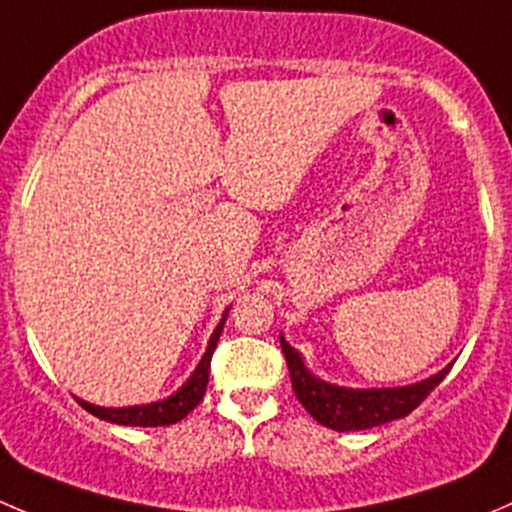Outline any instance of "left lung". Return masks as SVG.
<instances>
[{
    "mask_svg": "<svg viewBox=\"0 0 512 512\" xmlns=\"http://www.w3.org/2000/svg\"><path fill=\"white\" fill-rule=\"evenodd\" d=\"M280 345L282 352H285L287 370H290L292 390H295L302 408L320 425L340 430V433L377 428V425H385L390 420L405 418L438 388L443 377L450 372L448 365L438 375L428 377L423 382H415V385H405V388H337V385H330V382L312 375L305 367V362H302L300 352L290 347V342L282 335Z\"/></svg>",
    "mask_w": 512,
    "mask_h": 512,
    "instance_id": "obj_1",
    "label": "left lung"
}]
</instances>
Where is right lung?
<instances>
[{
	"instance_id": "add662e5",
	"label": "right lung",
	"mask_w": 512,
	"mask_h": 512,
	"mask_svg": "<svg viewBox=\"0 0 512 512\" xmlns=\"http://www.w3.org/2000/svg\"><path fill=\"white\" fill-rule=\"evenodd\" d=\"M227 312L222 315L220 325L215 327L212 332L210 342H207V352L202 355L200 365L195 367V372L190 375V380L177 390L175 395L165 400H157V403L150 405H132V408H99V405H89L84 400L77 398V403L82 405L87 413H92L94 418L107 420V423H117V425H135V428H157V425H172L180 423L187 413L200 405V400L205 398L207 390V380H210V360L212 352H215L217 340L222 335V327H225Z\"/></svg>"
}]
</instances>
